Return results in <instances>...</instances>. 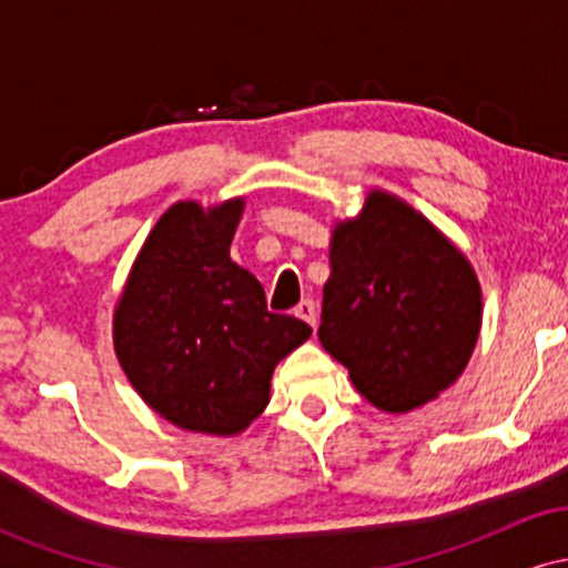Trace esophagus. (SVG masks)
Wrapping results in <instances>:
<instances>
[{"label":"esophagus","instance_id":"34e87169","mask_svg":"<svg viewBox=\"0 0 568 568\" xmlns=\"http://www.w3.org/2000/svg\"><path fill=\"white\" fill-rule=\"evenodd\" d=\"M293 315H296L298 321L310 323L312 328L317 325V306H315V302H312V298H304V302H298L296 310H293Z\"/></svg>","mask_w":568,"mask_h":568}]
</instances>
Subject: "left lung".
Here are the masks:
<instances>
[{
  "label": "left lung",
  "mask_w": 568,
  "mask_h": 568,
  "mask_svg": "<svg viewBox=\"0 0 568 568\" xmlns=\"http://www.w3.org/2000/svg\"><path fill=\"white\" fill-rule=\"evenodd\" d=\"M480 312L465 253L395 194L371 192L361 216L334 226L317 336L376 408L406 414L452 387Z\"/></svg>",
  "instance_id": "obj_1"
}]
</instances>
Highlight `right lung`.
Wrapping results in <instances>:
<instances>
[{
    "mask_svg": "<svg viewBox=\"0 0 568 568\" xmlns=\"http://www.w3.org/2000/svg\"><path fill=\"white\" fill-rule=\"evenodd\" d=\"M245 200L162 213L114 310V352L149 408L189 433L237 435L270 403L272 371L312 328L266 310L230 258Z\"/></svg>",
    "mask_w": 568,
    "mask_h": 568,
    "instance_id": "right-lung-1",
    "label": "right lung"
}]
</instances>
